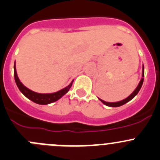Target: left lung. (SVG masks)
<instances>
[{
    "label": "left lung",
    "instance_id": "1",
    "mask_svg": "<svg viewBox=\"0 0 160 160\" xmlns=\"http://www.w3.org/2000/svg\"><path fill=\"white\" fill-rule=\"evenodd\" d=\"M144 76H145V69H144V65H143V66H142V79H141L140 82H139L137 88H135V90H134V91L132 92V94H130V95L128 96L127 98L123 99V100H122V101H119V102H105V101H104V100H102V99H100V98H98V99L101 101V102H102V103L104 104V105H107V106H109V107H119V106H121V105H124V104H126L127 102H130L131 99L134 98L135 97L136 95H137L138 93L139 92V91H140V89H141V88H142V84H143Z\"/></svg>",
    "mask_w": 160,
    "mask_h": 160
}]
</instances>
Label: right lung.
<instances>
[{
    "label": "right lung",
    "mask_w": 160,
    "mask_h": 160,
    "mask_svg": "<svg viewBox=\"0 0 160 160\" xmlns=\"http://www.w3.org/2000/svg\"><path fill=\"white\" fill-rule=\"evenodd\" d=\"M14 76H15V83H16V85L18 88V89H19V91L27 98H29V100L35 102V103L39 104V105H48V104L58 101V99L61 98L62 96H64L69 91V89H70L71 86L72 84V82L74 80H72V82L67 87H66L65 88H62L60 91H56V92L49 93V94H41V93H37L35 92V91H31V90H29V88H27L26 86H24L22 84V83L20 81V80L18 77V75H17L15 62L14 64Z\"/></svg>",
    "instance_id": "obj_1"
}]
</instances>
